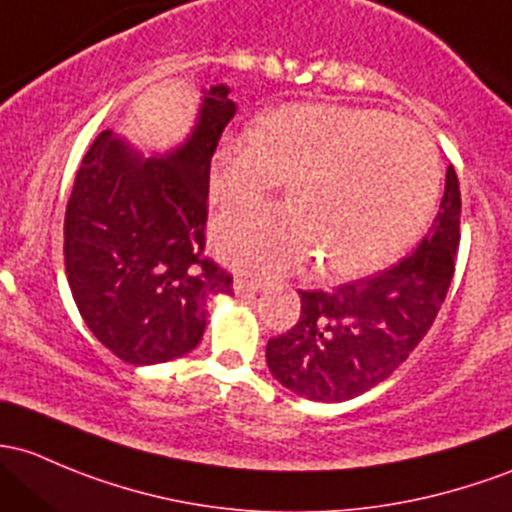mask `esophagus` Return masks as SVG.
<instances>
[{"mask_svg":"<svg viewBox=\"0 0 512 512\" xmlns=\"http://www.w3.org/2000/svg\"><path fill=\"white\" fill-rule=\"evenodd\" d=\"M262 289V282H257V279H250V277H235L233 282V292L238 294V297H250V294L260 292Z\"/></svg>","mask_w":512,"mask_h":512,"instance_id":"34e87169","label":"esophagus"}]
</instances>
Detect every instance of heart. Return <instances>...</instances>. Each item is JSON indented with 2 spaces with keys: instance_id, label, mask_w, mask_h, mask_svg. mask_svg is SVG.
I'll return each instance as SVG.
<instances>
[{
  "instance_id": "heart-1",
  "label": "heart",
  "mask_w": 512,
  "mask_h": 512,
  "mask_svg": "<svg viewBox=\"0 0 512 512\" xmlns=\"http://www.w3.org/2000/svg\"><path fill=\"white\" fill-rule=\"evenodd\" d=\"M289 179L287 206L218 215L215 252L233 267L277 274L319 257L331 277L373 272L400 255L432 215L439 159L427 134L390 112L289 105L220 142L211 193L257 201Z\"/></svg>"
}]
</instances>
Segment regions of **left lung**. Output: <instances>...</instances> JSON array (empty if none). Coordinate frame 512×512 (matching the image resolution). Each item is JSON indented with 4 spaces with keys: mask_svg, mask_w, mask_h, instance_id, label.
<instances>
[{
    "mask_svg": "<svg viewBox=\"0 0 512 512\" xmlns=\"http://www.w3.org/2000/svg\"><path fill=\"white\" fill-rule=\"evenodd\" d=\"M461 193L454 166L432 228L412 255L331 292H299L297 326L267 343L277 383L314 402H346L390 378L427 336L454 277Z\"/></svg>",
    "mask_w": 512,
    "mask_h": 512,
    "instance_id": "obj_1",
    "label": "left lung"
}]
</instances>
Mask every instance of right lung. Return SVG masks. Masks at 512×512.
Returning <instances> with one entry per match:
<instances>
[{"mask_svg":"<svg viewBox=\"0 0 512 512\" xmlns=\"http://www.w3.org/2000/svg\"><path fill=\"white\" fill-rule=\"evenodd\" d=\"M196 122L166 154L105 129L75 174L63 257L80 316L129 365L181 358L201 343L208 306L233 277L203 257L211 159L235 105L228 85L201 90Z\"/></svg>","mask_w":512,"mask_h":512,"instance_id":"right-lung-1","label":"right lung"}]
</instances>
